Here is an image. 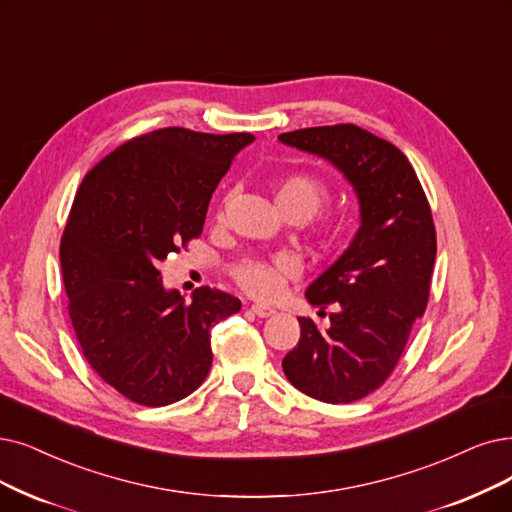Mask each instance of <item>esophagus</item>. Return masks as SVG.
<instances>
[{
  "mask_svg": "<svg viewBox=\"0 0 512 512\" xmlns=\"http://www.w3.org/2000/svg\"><path fill=\"white\" fill-rule=\"evenodd\" d=\"M250 311L256 317H271V315H275V309H271V306H264V304H252Z\"/></svg>",
  "mask_w": 512,
  "mask_h": 512,
  "instance_id": "1",
  "label": "esophagus"
}]
</instances>
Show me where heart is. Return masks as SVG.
Wrapping results in <instances>:
<instances>
[{"label":"heart","instance_id":"b5f03b06","mask_svg":"<svg viewBox=\"0 0 512 512\" xmlns=\"http://www.w3.org/2000/svg\"><path fill=\"white\" fill-rule=\"evenodd\" d=\"M327 199L330 187L311 174H288L275 185V201L279 210L292 218L309 220L317 216ZM300 275V262L292 254H275L271 258H245L233 267V279L241 290L260 300L277 298L285 283Z\"/></svg>","mask_w":512,"mask_h":512}]
</instances>
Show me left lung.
Returning a JSON list of instances; mask_svg holds the SVG:
<instances>
[{"label":"left lung","instance_id":"8db88e82","mask_svg":"<svg viewBox=\"0 0 512 512\" xmlns=\"http://www.w3.org/2000/svg\"><path fill=\"white\" fill-rule=\"evenodd\" d=\"M283 145L323 157L351 182L361 224L349 248L306 290L330 327L298 317L300 340L283 372L300 393L351 403L384 384L424 315L437 256L431 206L412 163L353 124L285 132Z\"/></svg>","mask_w":512,"mask_h":512}]
</instances>
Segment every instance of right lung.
Listing matches in <instances>:
<instances>
[{
  "label": "right lung",
  "instance_id": "right-lung-1",
  "mask_svg": "<svg viewBox=\"0 0 512 512\" xmlns=\"http://www.w3.org/2000/svg\"><path fill=\"white\" fill-rule=\"evenodd\" d=\"M248 132L163 128L117 147L84 176L60 239L69 317L92 370L126 399L161 407L212 367V327L241 309L216 288H163L159 264L201 235L212 193Z\"/></svg>",
  "mask_w": 512,
  "mask_h": 512
}]
</instances>
